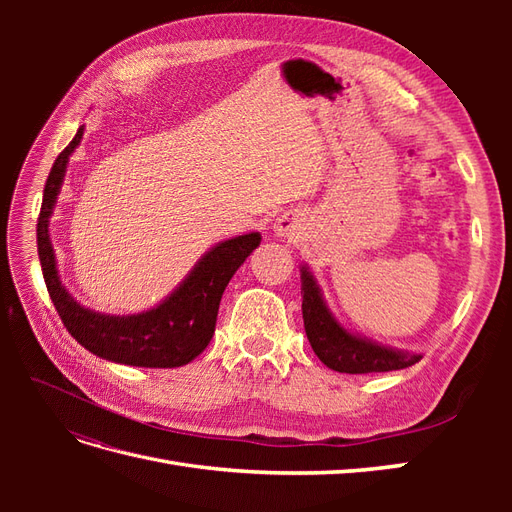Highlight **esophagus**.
<instances>
[{
	"label": "esophagus",
	"mask_w": 512,
	"mask_h": 512,
	"mask_svg": "<svg viewBox=\"0 0 512 512\" xmlns=\"http://www.w3.org/2000/svg\"><path fill=\"white\" fill-rule=\"evenodd\" d=\"M273 228H275V232H277V237L294 239V237L301 235L303 224H301L297 213H284L282 218H277V222H275Z\"/></svg>",
	"instance_id": "34e87169"
}]
</instances>
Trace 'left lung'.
Masks as SVG:
<instances>
[{"mask_svg": "<svg viewBox=\"0 0 512 512\" xmlns=\"http://www.w3.org/2000/svg\"><path fill=\"white\" fill-rule=\"evenodd\" d=\"M303 324L318 359L339 374H374L404 369L421 361V354L380 346L371 339L346 331L322 299V290L305 265L301 267Z\"/></svg>", "mask_w": 512, "mask_h": 512, "instance_id": "8db88e82", "label": "left lung"}]
</instances>
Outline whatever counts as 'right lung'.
Instances as JSON below:
<instances>
[{
	"mask_svg": "<svg viewBox=\"0 0 512 512\" xmlns=\"http://www.w3.org/2000/svg\"><path fill=\"white\" fill-rule=\"evenodd\" d=\"M85 126L59 153L44 185L40 218L36 226L38 256L46 290L68 333L100 359L134 367H181L203 352L215 331L218 309L230 277L260 245V232L232 237L213 245L188 277L168 297L141 314L111 316L76 303L61 284L49 218L55 209L68 160L79 147Z\"/></svg>",
	"mask_w": 512,
	"mask_h": 512,
	"instance_id": "1",
	"label": "right lung"
}]
</instances>
